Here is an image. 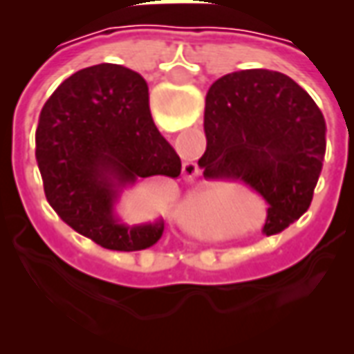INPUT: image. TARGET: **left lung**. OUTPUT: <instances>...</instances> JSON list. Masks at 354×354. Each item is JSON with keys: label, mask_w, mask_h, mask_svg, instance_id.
Wrapping results in <instances>:
<instances>
[{"label": "left lung", "mask_w": 354, "mask_h": 354, "mask_svg": "<svg viewBox=\"0 0 354 354\" xmlns=\"http://www.w3.org/2000/svg\"><path fill=\"white\" fill-rule=\"evenodd\" d=\"M205 178L245 180L267 201L266 235L309 208L319 180L326 124L319 106L288 75L243 70L212 83L205 106Z\"/></svg>", "instance_id": "left-lung-1"}]
</instances>
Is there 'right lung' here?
I'll use <instances>...</instances> for the list:
<instances>
[{"instance_id": "1", "label": "right lung", "mask_w": 354, "mask_h": 354, "mask_svg": "<svg viewBox=\"0 0 354 354\" xmlns=\"http://www.w3.org/2000/svg\"><path fill=\"white\" fill-rule=\"evenodd\" d=\"M35 157L49 205L83 237L117 252L162 237V218L129 225L117 214L121 195L138 180L182 172L151 119L140 73L106 62L70 75L43 106Z\"/></svg>"}]
</instances>
